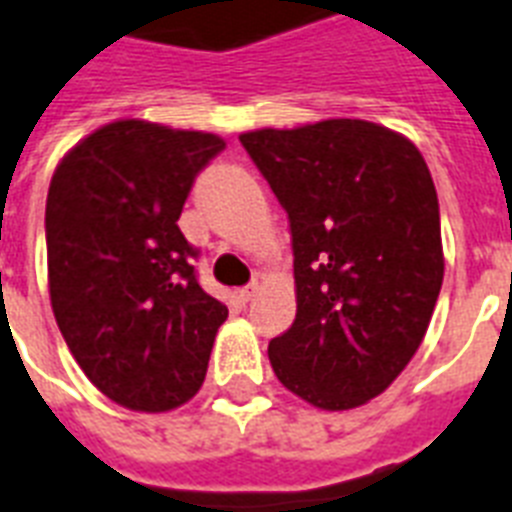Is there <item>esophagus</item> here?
I'll list each match as a JSON object with an SVG mask.
<instances>
[{"instance_id": "1", "label": "esophagus", "mask_w": 512, "mask_h": 512, "mask_svg": "<svg viewBox=\"0 0 512 512\" xmlns=\"http://www.w3.org/2000/svg\"><path fill=\"white\" fill-rule=\"evenodd\" d=\"M256 288H259V285L253 282V285H248V288L237 290V298H240V304H248V301H251V298L256 296Z\"/></svg>"}]
</instances>
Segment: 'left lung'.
Wrapping results in <instances>:
<instances>
[{"label":"left lung","mask_w":512,"mask_h":512,"mask_svg":"<svg viewBox=\"0 0 512 512\" xmlns=\"http://www.w3.org/2000/svg\"><path fill=\"white\" fill-rule=\"evenodd\" d=\"M240 142L293 237L296 320L269 341L272 370L320 410L370 402L415 357L444 280L431 171L407 137L359 118Z\"/></svg>","instance_id":"obj_1"}]
</instances>
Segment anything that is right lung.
<instances>
[{
  "instance_id": "add662e5",
  "label": "right lung",
  "mask_w": 512,
  "mask_h": 512,
  "mask_svg": "<svg viewBox=\"0 0 512 512\" xmlns=\"http://www.w3.org/2000/svg\"><path fill=\"white\" fill-rule=\"evenodd\" d=\"M224 150L208 132L124 118L100 126L49 182V301L73 359L126 410L169 412L203 386L227 306L200 288L179 214Z\"/></svg>"
}]
</instances>
